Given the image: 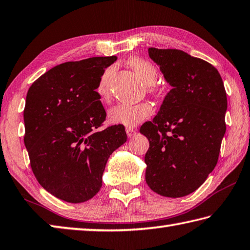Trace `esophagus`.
Segmentation results:
<instances>
[{
  "instance_id": "1",
  "label": "esophagus",
  "mask_w": 250,
  "mask_h": 250,
  "mask_svg": "<svg viewBox=\"0 0 250 250\" xmlns=\"http://www.w3.org/2000/svg\"><path fill=\"white\" fill-rule=\"evenodd\" d=\"M125 132H126V135H128L129 138H132L133 135L137 133V130L133 129V128H130V126H129V128L125 129Z\"/></svg>"
}]
</instances>
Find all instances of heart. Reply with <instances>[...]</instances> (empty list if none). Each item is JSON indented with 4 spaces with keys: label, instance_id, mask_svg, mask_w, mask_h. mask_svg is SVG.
<instances>
[{
    "label": "heart",
    "instance_id": "1",
    "mask_svg": "<svg viewBox=\"0 0 250 250\" xmlns=\"http://www.w3.org/2000/svg\"><path fill=\"white\" fill-rule=\"evenodd\" d=\"M129 65L145 83L149 93H156L157 87L154 82L157 79V70L151 62L142 58H132ZM112 69L105 70L99 79L97 92L102 98L109 97V82ZM153 113V106L147 102L138 104H118L109 110V120L112 124L126 126H135Z\"/></svg>",
    "mask_w": 250,
    "mask_h": 250
}]
</instances>
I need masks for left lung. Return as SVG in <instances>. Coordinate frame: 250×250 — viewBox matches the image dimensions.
Wrapping results in <instances>:
<instances>
[{
  "label": "left lung",
  "mask_w": 250,
  "mask_h": 250,
  "mask_svg": "<svg viewBox=\"0 0 250 250\" xmlns=\"http://www.w3.org/2000/svg\"><path fill=\"white\" fill-rule=\"evenodd\" d=\"M148 56L172 88L140 129L149 141L145 180L163 197H185L216 166L228 97L219 71L202 59L177 49L148 48Z\"/></svg>",
  "instance_id": "obj_1"
}]
</instances>
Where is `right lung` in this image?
<instances>
[{
    "label": "right lung",
    "instance_id": "add662e5",
    "mask_svg": "<svg viewBox=\"0 0 250 250\" xmlns=\"http://www.w3.org/2000/svg\"><path fill=\"white\" fill-rule=\"evenodd\" d=\"M117 57L65 62L36 80L26 96L24 143L36 179L52 196L71 203L102 188L112 152L126 141L122 125L103 129L106 111L96 89Z\"/></svg>",
    "mask_w": 250,
    "mask_h": 250
}]
</instances>
